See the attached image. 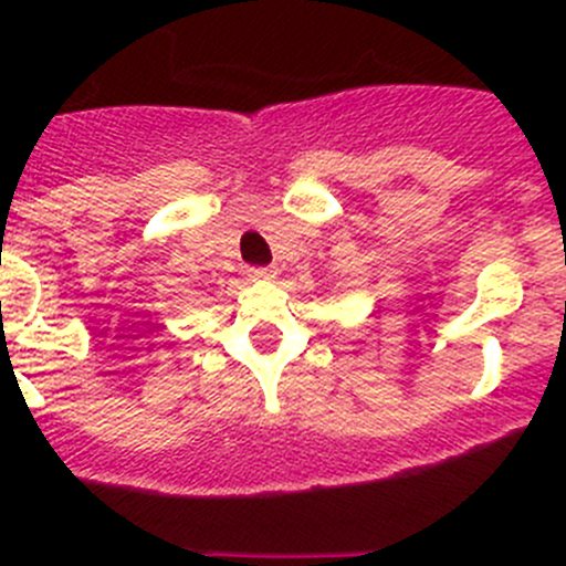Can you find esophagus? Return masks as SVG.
<instances>
[{"label":"esophagus","mask_w":566,"mask_h":566,"mask_svg":"<svg viewBox=\"0 0 566 566\" xmlns=\"http://www.w3.org/2000/svg\"><path fill=\"white\" fill-rule=\"evenodd\" d=\"M249 276L254 279V282H271V279H276V271H273V268H251Z\"/></svg>","instance_id":"34e87169"}]
</instances>
